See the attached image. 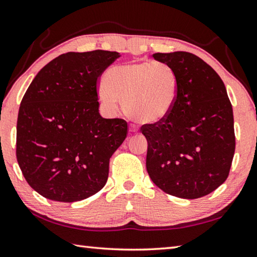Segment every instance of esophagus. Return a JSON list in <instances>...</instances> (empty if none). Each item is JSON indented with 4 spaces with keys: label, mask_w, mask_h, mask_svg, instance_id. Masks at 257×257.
<instances>
[{
    "label": "esophagus",
    "mask_w": 257,
    "mask_h": 257,
    "mask_svg": "<svg viewBox=\"0 0 257 257\" xmlns=\"http://www.w3.org/2000/svg\"><path fill=\"white\" fill-rule=\"evenodd\" d=\"M129 130H130V132H132V133H137V132H138V128H137L135 124H132V125H130Z\"/></svg>",
    "instance_id": "obj_1"
}]
</instances>
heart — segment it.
<instances>
[{"label": "heart", "mask_w": 257, "mask_h": 257, "mask_svg": "<svg viewBox=\"0 0 257 257\" xmlns=\"http://www.w3.org/2000/svg\"><path fill=\"white\" fill-rule=\"evenodd\" d=\"M102 85L100 100L105 109L115 110L120 101L130 119L149 124L171 114L180 92L176 71L163 62L116 65L105 72Z\"/></svg>", "instance_id": "heart-1"}]
</instances>
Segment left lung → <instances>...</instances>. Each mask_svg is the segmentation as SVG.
<instances>
[{
	"instance_id": "obj_1",
	"label": "left lung",
	"mask_w": 257,
	"mask_h": 257,
	"mask_svg": "<svg viewBox=\"0 0 257 257\" xmlns=\"http://www.w3.org/2000/svg\"><path fill=\"white\" fill-rule=\"evenodd\" d=\"M153 57L175 69L180 92L164 121L141 128L148 143L149 177L174 197H204L227 180L235 153L234 114L225 84L191 53H156Z\"/></svg>"
}]
</instances>
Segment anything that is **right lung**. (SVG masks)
I'll return each instance as SVG.
<instances>
[{
	"mask_svg": "<svg viewBox=\"0 0 257 257\" xmlns=\"http://www.w3.org/2000/svg\"><path fill=\"white\" fill-rule=\"evenodd\" d=\"M120 54L66 53L40 69L23 95L17 160L32 189L49 200L75 202L95 194L113 153L128 135L123 119L99 113V81Z\"/></svg>",
	"mask_w": 257,
	"mask_h": 257,
	"instance_id": "right-lung-1",
	"label": "right lung"
}]
</instances>
